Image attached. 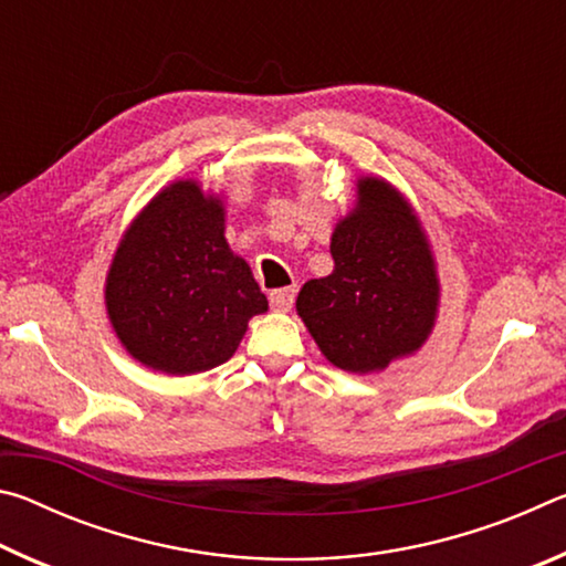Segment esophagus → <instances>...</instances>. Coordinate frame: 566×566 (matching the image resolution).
<instances>
[{
	"mask_svg": "<svg viewBox=\"0 0 566 566\" xmlns=\"http://www.w3.org/2000/svg\"><path fill=\"white\" fill-rule=\"evenodd\" d=\"M294 296H296L294 286H284V290H274L270 294V302H272L276 312H290L292 304H294Z\"/></svg>",
	"mask_w": 566,
	"mask_h": 566,
	"instance_id": "obj_1",
	"label": "esophagus"
}]
</instances>
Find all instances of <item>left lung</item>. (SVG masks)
Here are the masks:
<instances>
[{
    "mask_svg": "<svg viewBox=\"0 0 566 566\" xmlns=\"http://www.w3.org/2000/svg\"><path fill=\"white\" fill-rule=\"evenodd\" d=\"M334 270L310 280L296 314L334 367L371 375L415 354L439 306L434 254L415 209L381 177L357 181V205L334 227Z\"/></svg>",
    "mask_w": 566,
    "mask_h": 566,
    "instance_id": "obj_1",
    "label": "left lung"
}]
</instances>
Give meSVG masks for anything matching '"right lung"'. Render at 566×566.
<instances>
[{
  "mask_svg": "<svg viewBox=\"0 0 566 566\" xmlns=\"http://www.w3.org/2000/svg\"><path fill=\"white\" fill-rule=\"evenodd\" d=\"M104 300L124 349L175 377L224 364L249 319L270 306L227 244L222 197L205 195L195 179L161 189L129 224Z\"/></svg>",
  "mask_w": 566,
  "mask_h": 566,
  "instance_id": "right-lung-1",
  "label": "right lung"
}]
</instances>
